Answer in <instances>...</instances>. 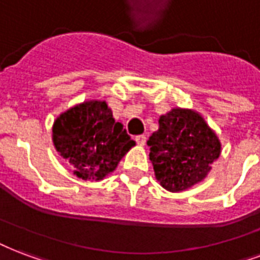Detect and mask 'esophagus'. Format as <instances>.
I'll return each instance as SVG.
<instances>
[{
    "mask_svg": "<svg viewBox=\"0 0 260 260\" xmlns=\"http://www.w3.org/2000/svg\"><path fill=\"white\" fill-rule=\"evenodd\" d=\"M136 141H137L138 145L144 146L146 142V137L145 136H137V137H136Z\"/></svg>",
    "mask_w": 260,
    "mask_h": 260,
    "instance_id": "esophagus-1",
    "label": "esophagus"
}]
</instances>
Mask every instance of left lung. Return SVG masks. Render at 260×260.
I'll return each mask as SVG.
<instances>
[{
    "label": "left lung",
    "mask_w": 260,
    "mask_h": 260,
    "mask_svg": "<svg viewBox=\"0 0 260 260\" xmlns=\"http://www.w3.org/2000/svg\"><path fill=\"white\" fill-rule=\"evenodd\" d=\"M156 179L170 192L202 182L220 155L219 138L196 111L173 108L148 140Z\"/></svg>",
    "instance_id": "left-lung-1"
}]
</instances>
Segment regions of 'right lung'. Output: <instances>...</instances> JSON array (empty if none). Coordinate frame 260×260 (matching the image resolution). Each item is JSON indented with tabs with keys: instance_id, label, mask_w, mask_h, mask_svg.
I'll return each mask as SVG.
<instances>
[{
	"instance_id": "add662e5",
	"label": "right lung",
	"mask_w": 260,
	"mask_h": 260,
	"mask_svg": "<svg viewBox=\"0 0 260 260\" xmlns=\"http://www.w3.org/2000/svg\"><path fill=\"white\" fill-rule=\"evenodd\" d=\"M52 132L56 151L85 181L104 179L136 144L122 123L115 122L105 101H85L67 109L54 120Z\"/></svg>"
}]
</instances>
